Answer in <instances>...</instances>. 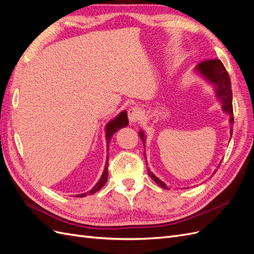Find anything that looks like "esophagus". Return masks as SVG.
<instances>
[{
	"instance_id": "obj_1",
	"label": "esophagus",
	"mask_w": 254,
	"mask_h": 254,
	"mask_svg": "<svg viewBox=\"0 0 254 254\" xmlns=\"http://www.w3.org/2000/svg\"><path fill=\"white\" fill-rule=\"evenodd\" d=\"M141 115H142L141 111L137 107H131V108L128 110V120L130 124L131 125L136 124V123L141 120L142 118Z\"/></svg>"
}]
</instances>
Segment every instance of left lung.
<instances>
[{"mask_svg":"<svg viewBox=\"0 0 254 254\" xmlns=\"http://www.w3.org/2000/svg\"><path fill=\"white\" fill-rule=\"evenodd\" d=\"M194 73L198 76H200L203 80H205L210 84V86L213 87L215 97H216V99L219 102L222 112L229 115L230 134L232 135V125H233L234 118H233V107H232L231 80H230L229 74L226 70L225 65L222 64L221 61L218 59L207 60L197 64L194 68ZM139 135L141 137V140L143 141L144 148H145L146 133L144 132V130L142 129L140 130ZM144 158L146 162V167H147V171H148V175L153 179V181L157 182V184H159V186L162 187L163 189L170 190V188H168L162 180H160L158 177L150 171V168L148 167L147 159H146L145 150H144ZM220 163L218 164L217 167H219ZM215 172H216V170H215ZM215 172L213 173V175L215 174Z\"/></svg>","mask_w":254,"mask_h":254,"instance_id":"8db88e82","label":"left lung"}]
</instances>
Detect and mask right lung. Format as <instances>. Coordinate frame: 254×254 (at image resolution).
<instances>
[{"label": "right lung", "instance_id": "right-lung-1", "mask_svg": "<svg viewBox=\"0 0 254 254\" xmlns=\"http://www.w3.org/2000/svg\"><path fill=\"white\" fill-rule=\"evenodd\" d=\"M128 126V118H127V111L126 110H123L121 111L117 117L114 119H112L111 121H109L107 123L106 126H105V137H106V143H107V160H106V163H105V168H104V172L101 176V178L97 181V183L95 186L92 188L87 193H82L79 195H76L77 197H86L87 195H92L96 193L99 190H101L105 184L107 183V180H108V158H109V143L112 139L113 134L118 131V130L127 127Z\"/></svg>", "mask_w": 254, "mask_h": 254}]
</instances>
